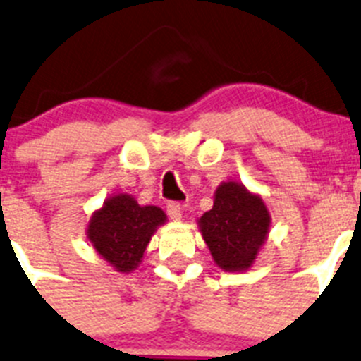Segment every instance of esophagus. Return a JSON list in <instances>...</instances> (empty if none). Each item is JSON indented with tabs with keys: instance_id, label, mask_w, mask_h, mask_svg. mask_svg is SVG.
Masks as SVG:
<instances>
[{
	"instance_id": "34e87169",
	"label": "esophagus",
	"mask_w": 361,
	"mask_h": 361,
	"mask_svg": "<svg viewBox=\"0 0 361 361\" xmlns=\"http://www.w3.org/2000/svg\"><path fill=\"white\" fill-rule=\"evenodd\" d=\"M167 209V214H169V218H173V220H181V204L180 202H167L166 206Z\"/></svg>"
}]
</instances>
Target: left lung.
Instances as JSON below:
<instances>
[{
  "label": "left lung",
  "mask_w": 361,
  "mask_h": 361,
  "mask_svg": "<svg viewBox=\"0 0 361 361\" xmlns=\"http://www.w3.org/2000/svg\"><path fill=\"white\" fill-rule=\"evenodd\" d=\"M271 214L264 199L238 181H224L214 192V202L199 220L202 239L214 264L228 272L253 265L267 239Z\"/></svg>",
  "instance_id": "8db88e82"
}]
</instances>
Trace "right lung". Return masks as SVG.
Instances as JSON below:
<instances>
[{"label":"right lung","instance_id":"add662e5","mask_svg":"<svg viewBox=\"0 0 361 361\" xmlns=\"http://www.w3.org/2000/svg\"><path fill=\"white\" fill-rule=\"evenodd\" d=\"M166 220L160 207L140 206L133 195L116 194L92 214L87 238L111 267L130 272L141 264L152 235Z\"/></svg>","mask_w":361,"mask_h":361}]
</instances>
